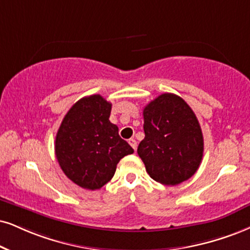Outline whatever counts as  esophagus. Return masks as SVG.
<instances>
[{"mask_svg":"<svg viewBox=\"0 0 250 250\" xmlns=\"http://www.w3.org/2000/svg\"><path fill=\"white\" fill-rule=\"evenodd\" d=\"M128 144L131 145V147H132V148H133L134 150L137 149V141H135L134 139H130V140H128Z\"/></svg>","mask_w":250,"mask_h":250,"instance_id":"34e87169","label":"esophagus"}]
</instances>
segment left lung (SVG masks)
<instances>
[{
  "label": "left lung",
  "mask_w": 250,
  "mask_h": 250,
  "mask_svg": "<svg viewBox=\"0 0 250 250\" xmlns=\"http://www.w3.org/2000/svg\"><path fill=\"white\" fill-rule=\"evenodd\" d=\"M145 139L138 154L154 181L177 186L199 168L204 139L198 119L175 94L160 95L144 109Z\"/></svg>",
  "instance_id": "1"
}]
</instances>
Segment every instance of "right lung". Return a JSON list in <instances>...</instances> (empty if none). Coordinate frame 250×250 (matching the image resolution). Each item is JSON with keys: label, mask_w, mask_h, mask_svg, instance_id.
Returning <instances> with one entry per match:
<instances>
[{"label": "right lung", "mask_w": 250, "mask_h": 250, "mask_svg": "<svg viewBox=\"0 0 250 250\" xmlns=\"http://www.w3.org/2000/svg\"><path fill=\"white\" fill-rule=\"evenodd\" d=\"M111 106L101 95L81 98L66 113L55 137L61 169L83 189H101L113 177L120 159L134 152L109 120Z\"/></svg>", "instance_id": "obj_1"}]
</instances>
